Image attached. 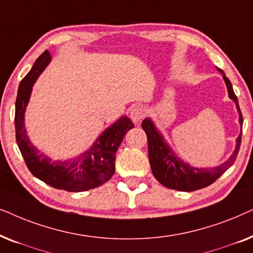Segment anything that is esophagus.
Masks as SVG:
<instances>
[{
	"label": "esophagus",
	"mask_w": 253,
	"mask_h": 253,
	"mask_svg": "<svg viewBox=\"0 0 253 253\" xmlns=\"http://www.w3.org/2000/svg\"><path fill=\"white\" fill-rule=\"evenodd\" d=\"M147 114V110L145 107L143 106H136L134 108L131 110V119H132V121L134 123H139L141 120L144 119L145 116H146Z\"/></svg>",
	"instance_id": "obj_1"
}]
</instances>
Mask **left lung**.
Returning a JSON list of instances; mask_svg holds the SVG:
<instances>
[{
	"instance_id": "1",
	"label": "left lung",
	"mask_w": 253,
	"mask_h": 253,
	"mask_svg": "<svg viewBox=\"0 0 253 253\" xmlns=\"http://www.w3.org/2000/svg\"><path fill=\"white\" fill-rule=\"evenodd\" d=\"M220 72L223 75V79L226 82L230 99H233L236 103L238 113H240V123L241 126H243V115L241 113L237 96L234 93L231 83L221 69ZM141 127H143L147 136L148 159H150L151 169L154 177L166 188L178 190V191H196V190L211 185L228 168L233 166L237 158L238 152H240L242 132L237 138L236 150H235L231 158L227 162H224L219 167L211 169L195 168L188 164H184L182 160L175 157V154L172 153L167 143L165 141L164 137L159 133V131L155 129L153 123L150 120H144L143 123H141Z\"/></svg>"
}]
</instances>
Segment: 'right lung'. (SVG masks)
Masks as SVG:
<instances>
[{"label": "right lung", "instance_id": "1", "mask_svg": "<svg viewBox=\"0 0 253 253\" xmlns=\"http://www.w3.org/2000/svg\"><path fill=\"white\" fill-rule=\"evenodd\" d=\"M49 61V51L44 50L19 84L15 112L17 145L29 170L46 184L69 192L94 189L112 178L115 171L116 151L126 133L134 126L129 117H121L95 140L91 150L74 161H51V159L40 154L26 136L24 112L34 82Z\"/></svg>", "mask_w": 253, "mask_h": 253}]
</instances>
